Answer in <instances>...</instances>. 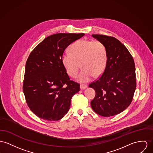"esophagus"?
I'll return each instance as SVG.
<instances>
[{
    "label": "esophagus",
    "mask_w": 153,
    "mask_h": 153,
    "mask_svg": "<svg viewBox=\"0 0 153 153\" xmlns=\"http://www.w3.org/2000/svg\"><path fill=\"white\" fill-rule=\"evenodd\" d=\"M87 87V84H80V88L81 89H85Z\"/></svg>",
    "instance_id": "34e87169"
}]
</instances>
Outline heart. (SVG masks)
Returning a JSON list of instances; mask_svg holds the SVG:
<instances>
[{"instance_id":"heart-1","label":"heart","mask_w":153,"mask_h":153,"mask_svg":"<svg viewBox=\"0 0 153 153\" xmlns=\"http://www.w3.org/2000/svg\"><path fill=\"white\" fill-rule=\"evenodd\" d=\"M69 52L64 53L62 63L71 77H76L81 66L79 80L87 82L93 77L101 76L105 71L107 52L104 44L98 40L80 39L73 43Z\"/></svg>"}]
</instances>
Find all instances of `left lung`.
I'll list each match as a JSON object with an SVG mask.
<instances>
[{"label":"left lung","mask_w":153,"mask_h":153,"mask_svg":"<svg viewBox=\"0 0 153 153\" xmlns=\"http://www.w3.org/2000/svg\"><path fill=\"white\" fill-rule=\"evenodd\" d=\"M92 36L105 46L107 62L102 74L89 84L96 92L91 105L99 115L114 116L126 109L132 101L136 88L134 62L128 49L117 38Z\"/></svg>","instance_id":"obj_1"}]
</instances>
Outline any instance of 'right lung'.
Wrapping results in <instances>:
<instances>
[{"label":"right lung","instance_id":"1","mask_svg":"<svg viewBox=\"0 0 153 153\" xmlns=\"http://www.w3.org/2000/svg\"><path fill=\"white\" fill-rule=\"evenodd\" d=\"M84 33H59L45 38L32 51L26 64L23 90L30 110L41 119L55 121L68 112L80 84L71 80L62 56Z\"/></svg>","mask_w":153,"mask_h":153}]
</instances>
